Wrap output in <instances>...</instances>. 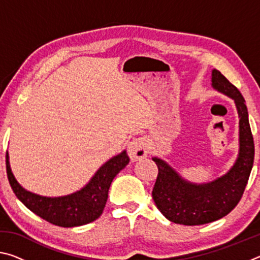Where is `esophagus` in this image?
I'll return each instance as SVG.
<instances>
[{"instance_id": "34e87169", "label": "esophagus", "mask_w": 260, "mask_h": 260, "mask_svg": "<svg viewBox=\"0 0 260 260\" xmlns=\"http://www.w3.org/2000/svg\"><path fill=\"white\" fill-rule=\"evenodd\" d=\"M149 152L148 149V140L146 136H141V138L133 139L128 143V148H127V153H128L129 158L133 161L142 159L146 157Z\"/></svg>"}]
</instances>
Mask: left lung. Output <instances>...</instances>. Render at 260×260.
<instances>
[{"mask_svg":"<svg viewBox=\"0 0 260 260\" xmlns=\"http://www.w3.org/2000/svg\"><path fill=\"white\" fill-rule=\"evenodd\" d=\"M211 81L215 90L235 102L240 118L239 156L226 174L200 184L180 177L177 171L160 158H152L158 167L152 189L153 202L166 219L180 225H204L230 213L243 195L253 165V136L243 96L218 70H212Z\"/></svg>","mask_w":260,"mask_h":260,"instance_id":"obj_1","label":"left lung"}]
</instances>
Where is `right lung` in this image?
<instances>
[{
  "instance_id": "1",
  "label": "right lung",
  "mask_w": 260,
  "mask_h": 260,
  "mask_svg": "<svg viewBox=\"0 0 260 260\" xmlns=\"http://www.w3.org/2000/svg\"><path fill=\"white\" fill-rule=\"evenodd\" d=\"M128 162L129 157L124 150L101 166L90 181L80 190L60 197L40 196L21 187L11 172L8 152L7 174L17 199L33 213L52 225L77 227L100 218L107 204L112 180Z\"/></svg>"
}]
</instances>
